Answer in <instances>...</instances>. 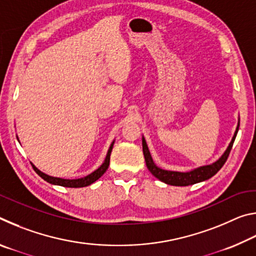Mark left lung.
<instances>
[{"label": "left lung", "instance_id": "left-lung-1", "mask_svg": "<svg viewBox=\"0 0 256 256\" xmlns=\"http://www.w3.org/2000/svg\"><path fill=\"white\" fill-rule=\"evenodd\" d=\"M238 128H240V123H238V125H237L235 134H234L232 142L229 144L227 150L224 151V154L218 160H216V162L208 164V166L198 167V168H196V170H193L188 172L164 170H162V168L156 166V164L154 162L152 158H151V154L149 152L148 146H146V144L144 138H142V149H144V154L146 167H148V170H150L151 174H152L154 177H157L159 180H162L166 184L174 185V186H188V185L198 183V182L209 180L210 177L216 175V172L220 170V168L224 166V162H226L228 156H229V154H230V150L232 148L234 141H235V138H236Z\"/></svg>", "mask_w": 256, "mask_h": 256}]
</instances>
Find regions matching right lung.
Here are the masks:
<instances>
[{
    "label": "right lung",
    "mask_w": 256,
    "mask_h": 256,
    "mask_svg": "<svg viewBox=\"0 0 256 256\" xmlns=\"http://www.w3.org/2000/svg\"><path fill=\"white\" fill-rule=\"evenodd\" d=\"M112 146H114V142L110 144V149H108V152L106 156V159L104 164H102L100 167L98 168V170H94L92 174L86 176V177H82V178H78V180H64V178H58V177H52L44 174V172H42L38 168H36L32 164V168L34 170V172H37L38 175H40L42 180L48 182L50 184H54V185H60V186H64V188H84V186H88L90 184H92L96 182L98 178H100V177L104 175V172L107 170L108 166H110V152H112Z\"/></svg>",
    "instance_id": "1"
}]
</instances>
